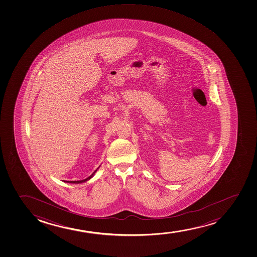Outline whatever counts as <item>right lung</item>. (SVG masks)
Masks as SVG:
<instances>
[{
    "label": "right lung",
    "mask_w": 257,
    "mask_h": 257,
    "mask_svg": "<svg viewBox=\"0 0 257 257\" xmlns=\"http://www.w3.org/2000/svg\"><path fill=\"white\" fill-rule=\"evenodd\" d=\"M98 169V168H97ZM97 170L92 173L90 177H87V178H86V179H84V180H80V181H64V182H66V183H83V182H86V181L89 180L90 178H92V177H93V175H94L95 172L97 171Z\"/></svg>",
    "instance_id": "1"
}]
</instances>
